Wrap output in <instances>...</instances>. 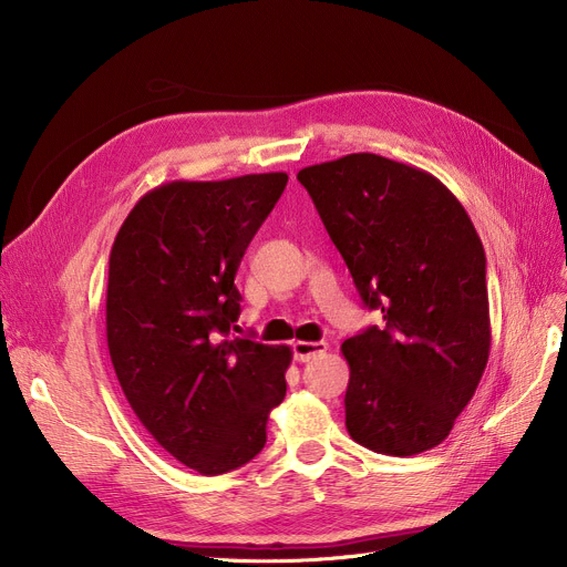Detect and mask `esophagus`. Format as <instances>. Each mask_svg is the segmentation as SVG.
<instances>
[{"mask_svg":"<svg viewBox=\"0 0 567 567\" xmlns=\"http://www.w3.org/2000/svg\"><path fill=\"white\" fill-rule=\"evenodd\" d=\"M326 349H329V344H326V342H303V340H299V342H293V359L306 363V361L315 359V355L326 353Z\"/></svg>","mask_w":567,"mask_h":567,"instance_id":"34e87169","label":"esophagus"}]
</instances>
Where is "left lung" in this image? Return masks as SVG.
<instances>
[{
	"mask_svg": "<svg viewBox=\"0 0 567 567\" xmlns=\"http://www.w3.org/2000/svg\"><path fill=\"white\" fill-rule=\"evenodd\" d=\"M296 178L383 326L342 342L347 430L409 457L451 434L487 368L492 329L485 250L436 176L377 154L303 167Z\"/></svg>",
	"mask_w": 567,
	"mask_h": 567,
	"instance_id": "obj_1",
	"label": "left lung"
}]
</instances>
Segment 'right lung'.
I'll return each instance as SVG.
<instances>
[{"mask_svg":"<svg viewBox=\"0 0 567 567\" xmlns=\"http://www.w3.org/2000/svg\"><path fill=\"white\" fill-rule=\"evenodd\" d=\"M287 178L163 184L140 197L110 252L116 379L146 432L202 475L250 462L287 393L289 347L229 338L241 315L236 268Z\"/></svg>","mask_w":567,"mask_h":567,"instance_id":"add662e5","label":"right lung"}]
</instances>
